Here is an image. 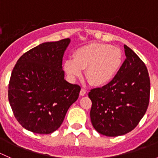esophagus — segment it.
Here are the masks:
<instances>
[{
	"label": "esophagus",
	"mask_w": 158,
	"mask_h": 158,
	"mask_svg": "<svg viewBox=\"0 0 158 158\" xmlns=\"http://www.w3.org/2000/svg\"><path fill=\"white\" fill-rule=\"evenodd\" d=\"M85 94H86V91H85L84 89H81L80 92H79V95H80V96H84Z\"/></svg>",
	"instance_id": "1"
}]
</instances>
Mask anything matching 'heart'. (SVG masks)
Listing matches in <instances>:
<instances>
[{
	"label": "heart",
	"mask_w": 158,
	"mask_h": 158,
	"mask_svg": "<svg viewBox=\"0 0 158 158\" xmlns=\"http://www.w3.org/2000/svg\"><path fill=\"white\" fill-rule=\"evenodd\" d=\"M123 62L120 49L106 44H92L80 47L68 59L63 69L71 79L82 76L85 69L87 80L95 86L107 85L114 78Z\"/></svg>",
	"instance_id": "1"
}]
</instances>
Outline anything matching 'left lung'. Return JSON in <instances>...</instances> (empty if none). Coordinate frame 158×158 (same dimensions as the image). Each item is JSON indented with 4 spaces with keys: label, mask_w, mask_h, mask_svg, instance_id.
I'll use <instances>...</instances> for the list:
<instances>
[{
    "label": "left lung",
    "mask_w": 158,
    "mask_h": 158,
    "mask_svg": "<svg viewBox=\"0 0 158 158\" xmlns=\"http://www.w3.org/2000/svg\"><path fill=\"white\" fill-rule=\"evenodd\" d=\"M126 59L114 79L89 92L90 118L94 128L103 135L116 137L133 130L149 104L150 78L142 60L126 45Z\"/></svg>",
    "instance_id": "1"
}]
</instances>
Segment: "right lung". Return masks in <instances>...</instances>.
I'll use <instances>...</instances> for the list:
<instances>
[{
	"label": "right lung",
	"instance_id": "1",
	"mask_svg": "<svg viewBox=\"0 0 158 158\" xmlns=\"http://www.w3.org/2000/svg\"><path fill=\"white\" fill-rule=\"evenodd\" d=\"M70 39L47 42L21 56L11 73L8 99L17 122L30 131L52 133L79 98L80 86L64 79L63 57Z\"/></svg>",
	"mask_w": 158,
	"mask_h": 158
}]
</instances>
